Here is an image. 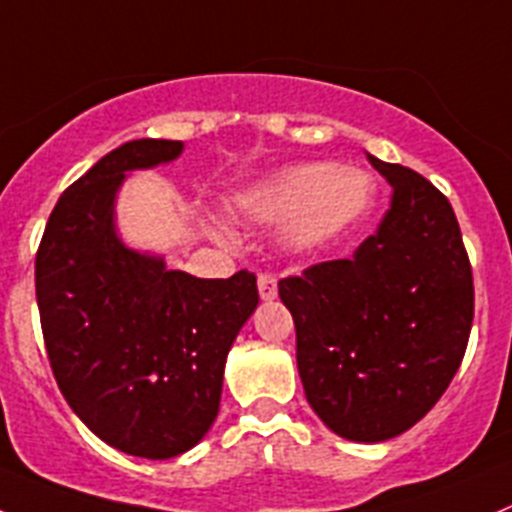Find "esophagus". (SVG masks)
I'll use <instances>...</instances> for the list:
<instances>
[{
  "label": "esophagus",
  "instance_id": "1",
  "mask_svg": "<svg viewBox=\"0 0 512 512\" xmlns=\"http://www.w3.org/2000/svg\"><path fill=\"white\" fill-rule=\"evenodd\" d=\"M276 294H279V286H276V279L271 274L259 276V296L264 301H274Z\"/></svg>",
  "mask_w": 512,
  "mask_h": 512
}]
</instances>
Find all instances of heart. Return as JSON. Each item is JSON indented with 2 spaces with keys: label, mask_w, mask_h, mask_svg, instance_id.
Instances as JSON below:
<instances>
[{
  "label": "heart",
  "mask_w": 512,
  "mask_h": 512,
  "mask_svg": "<svg viewBox=\"0 0 512 512\" xmlns=\"http://www.w3.org/2000/svg\"><path fill=\"white\" fill-rule=\"evenodd\" d=\"M372 203L374 186L364 170L299 163L238 193L231 211L251 223L286 221L284 243L306 253L347 236Z\"/></svg>",
  "instance_id": "heart-1"
}]
</instances>
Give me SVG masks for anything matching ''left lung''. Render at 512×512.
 <instances>
[{
	"mask_svg": "<svg viewBox=\"0 0 512 512\" xmlns=\"http://www.w3.org/2000/svg\"><path fill=\"white\" fill-rule=\"evenodd\" d=\"M392 206L352 259L279 281L311 410L352 442L410 430L445 394L472 326V271L450 201L405 165L367 155Z\"/></svg>",
	"mask_w": 512,
	"mask_h": 512,
	"instance_id": "8db88e82",
	"label": "left lung"
}]
</instances>
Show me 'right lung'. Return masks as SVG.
I'll use <instances>...</instances> for the list:
<instances>
[{
  "label": "right lung",
  "mask_w": 512,
  "mask_h": 512,
  "mask_svg": "<svg viewBox=\"0 0 512 512\" xmlns=\"http://www.w3.org/2000/svg\"><path fill=\"white\" fill-rule=\"evenodd\" d=\"M180 153V140L140 138L97 160L60 196L34 261L47 357L67 405L102 442L148 460L206 437L228 352L259 306L248 271L198 279L120 238L115 201L128 173Z\"/></svg>",
  "instance_id": "obj_1"
}]
</instances>
